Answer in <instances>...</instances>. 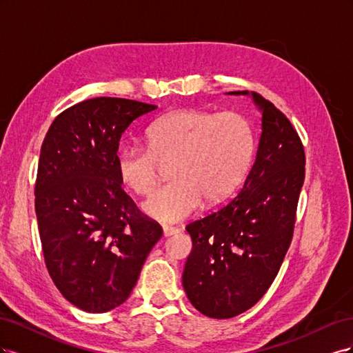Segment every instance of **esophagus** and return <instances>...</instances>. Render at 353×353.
<instances>
[{"label":"esophagus","instance_id":"34e87169","mask_svg":"<svg viewBox=\"0 0 353 353\" xmlns=\"http://www.w3.org/2000/svg\"><path fill=\"white\" fill-rule=\"evenodd\" d=\"M176 232H178V230L174 228V227H169V225H165V227H163V236H165V237L174 236V234H176Z\"/></svg>","mask_w":353,"mask_h":353}]
</instances>
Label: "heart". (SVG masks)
Masks as SVG:
<instances>
[{
    "label": "heart",
    "mask_w": 353,
    "mask_h": 353,
    "mask_svg": "<svg viewBox=\"0 0 353 353\" xmlns=\"http://www.w3.org/2000/svg\"><path fill=\"white\" fill-rule=\"evenodd\" d=\"M253 150V130L241 114L181 109L148 128L147 145L123 147L117 172L137 194H147L162 168L172 166V183L154 191L143 210L156 221L178 222L203 200L212 205L225 199L243 178Z\"/></svg>",
    "instance_id": "1"
}]
</instances>
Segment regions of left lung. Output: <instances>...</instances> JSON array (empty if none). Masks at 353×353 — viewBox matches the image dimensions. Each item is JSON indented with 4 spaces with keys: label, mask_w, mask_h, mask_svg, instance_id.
Wrapping results in <instances>:
<instances>
[{
    "label": "left lung",
    "mask_w": 353,
    "mask_h": 353,
    "mask_svg": "<svg viewBox=\"0 0 353 353\" xmlns=\"http://www.w3.org/2000/svg\"><path fill=\"white\" fill-rule=\"evenodd\" d=\"M228 94L250 95L258 105V152L237 196L187 225L193 249L183 274L191 305L216 319L248 311L272 284L292 241L305 179L303 145L290 121L259 94Z\"/></svg>",
    "instance_id": "1"
}]
</instances>
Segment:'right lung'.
<instances>
[{
    "label": "right lung",
    "instance_id": "obj_1",
    "mask_svg": "<svg viewBox=\"0 0 353 353\" xmlns=\"http://www.w3.org/2000/svg\"><path fill=\"white\" fill-rule=\"evenodd\" d=\"M157 109L97 97L60 113L41 147L35 212L51 280L85 312L130 297L162 227L122 190L117 148L137 117Z\"/></svg>",
    "mask_w": 353,
    "mask_h": 353
}]
</instances>
